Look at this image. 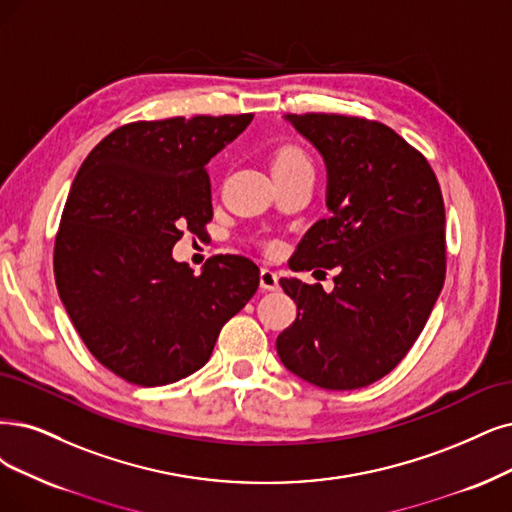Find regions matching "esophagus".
<instances>
[{
    "mask_svg": "<svg viewBox=\"0 0 512 512\" xmlns=\"http://www.w3.org/2000/svg\"><path fill=\"white\" fill-rule=\"evenodd\" d=\"M259 285H261V289H266V291H276L278 289V274L274 270L263 268L259 272Z\"/></svg>",
    "mask_w": 512,
    "mask_h": 512,
    "instance_id": "esophagus-1",
    "label": "esophagus"
}]
</instances>
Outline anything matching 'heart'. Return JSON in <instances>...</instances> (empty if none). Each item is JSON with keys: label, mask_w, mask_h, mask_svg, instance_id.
<instances>
[{"label": "heart", "mask_w": 512, "mask_h": 512, "mask_svg": "<svg viewBox=\"0 0 512 512\" xmlns=\"http://www.w3.org/2000/svg\"><path fill=\"white\" fill-rule=\"evenodd\" d=\"M297 168H312L308 154L299 145L287 143L274 151L272 170H297Z\"/></svg>", "instance_id": "heart-1"}]
</instances>
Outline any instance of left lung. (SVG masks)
Segmentation results:
<instances>
[{"label":"left lung","instance_id":"obj_1","mask_svg":"<svg viewBox=\"0 0 512 512\" xmlns=\"http://www.w3.org/2000/svg\"><path fill=\"white\" fill-rule=\"evenodd\" d=\"M287 120L327 162L331 211L301 238L289 268L335 270V289L280 278L297 318L276 350L318 388H363L403 361L443 289L441 185L424 154L382 122L342 113Z\"/></svg>","mask_w":512,"mask_h":512}]
</instances>
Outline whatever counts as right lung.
<instances>
[{
    "mask_svg": "<svg viewBox=\"0 0 512 512\" xmlns=\"http://www.w3.org/2000/svg\"><path fill=\"white\" fill-rule=\"evenodd\" d=\"M253 113L130 122L73 179L54 240V280L97 361L137 386H164L211 358L221 327L259 287V268L217 255L202 274L173 259L183 232L213 219L206 164Z\"/></svg>",
    "mask_w": 512,
    "mask_h": 512,
    "instance_id": "obj_1",
    "label": "right lung"
}]
</instances>
